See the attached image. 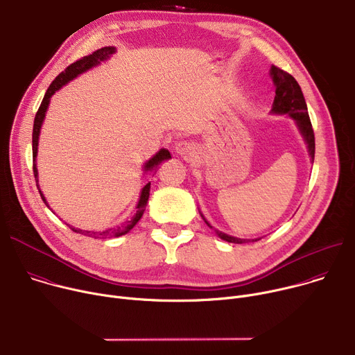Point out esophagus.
Segmentation results:
<instances>
[{"mask_svg":"<svg viewBox=\"0 0 355 355\" xmlns=\"http://www.w3.org/2000/svg\"><path fill=\"white\" fill-rule=\"evenodd\" d=\"M175 153L184 158H188L191 157L192 154H194V146H192L189 141H178L174 147Z\"/></svg>","mask_w":355,"mask_h":355,"instance_id":"esophagus-1","label":"esophagus"}]
</instances>
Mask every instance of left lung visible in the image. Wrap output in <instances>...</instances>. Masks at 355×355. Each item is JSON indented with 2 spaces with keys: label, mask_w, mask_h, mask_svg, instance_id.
Masks as SVG:
<instances>
[{
  "label": "left lung",
  "mask_w": 355,
  "mask_h": 355,
  "mask_svg": "<svg viewBox=\"0 0 355 355\" xmlns=\"http://www.w3.org/2000/svg\"><path fill=\"white\" fill-rule=\"evenodd\" d=\"M270 76L273 79L275 87H276V96H275V101H273V106H272V113L275 114H288L292 117L299 130L307 144L309 148V154L311 161H314V151H315V143H314V132H313V127H311V121L307 113V105L304 101V96L303 92L297 83V80L287 72H284L283 69L277 68V67H272L270 68ZM201 216L204 218V215L201 214ZM205 223L208 225L209 228H212L211 225L208 223V220L204 218ZM216 235L231 243H248V242H256L259 239H241V238H235L231 235H227L223 232L216 231Z\"/></svg>",
  "instance_id": "1"
}]
</instances>
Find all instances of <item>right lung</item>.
<instances>
[{"label": "right lung", "mask_w": 355, "mask_h": 355, "mask_svg": "<svg viewBox=\"0 0 355 355\" xmlns=\"http://www.w3.org/2000/svg\"><path fill=\"white\" fill-rule=\"evenodd\" d=\"M116 52V48L114 46H105V48H101L98 51H94L92 55H87V56H83L80 58L79 60L71 63V65L60 72L55 80L49 85L44 99H42V103L35 114V120H34V130H32V158H34V166H32V168H34V175H35V180H37V187L40 189V185H38V170H37V164H35V159H37V151H38V140H40V133H41V125L44 123V119H45V113H46V109L49 106V101L52 98V94L59 90L63 85H67L68 82H71L72 79H75L76 76H79L80 73L92 69L93 67H98L101 62L106 60L112 53ZM171 158V154L168 150L166 148H161L155 155H153L147 163L144 166V171H154L155 167L161 163V161L164 159H168ZM150 185L151 182H147L143 189H141V194H140V200L137 202V212L136 215L133 216L132 220H127L124 225H121V227H117V228H112V230H106L103 232H94V231H82V230H78V228H73L71 227V225H68V227L76 232V234H83V235H87V236H92V238H117V236H121L124 234H127L128 231H130L135 225L140 220V218L143 216L144 211H146V207H147V201H148V197H150ZM40 194H41V198L42 201L48 205L44 194L40 189Z\"/></svg>", "instance_id": "obj_1"}]
</instances>
